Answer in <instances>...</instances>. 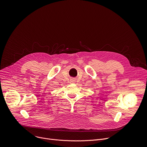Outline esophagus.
Returning a JSON list of instances; mask_svg holds the SVG:
<instances>
[{
  "mask_svg": "<svg viewBox=\"0 0 147 147\" xmlns=\"http://www.w3.org/2000/svg\"><path fill=\"white\" fill-rule=\"evenodd\" d=\"M72 81H73V82H73V81H74V80H72Z\"/></svg>",
  "mask_w": 147,
  "mask_h": 147,
  "instance_id": "1",
  "label": "esophagus"
}]
</instances>
